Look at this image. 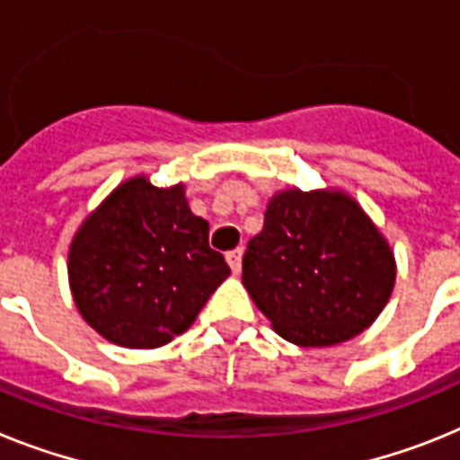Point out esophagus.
Masks as SVG:
<instances>
[{
  "mask_svg": "<svg viewBox=\"0 0 460 460\" xmlns=\"http://www.w3.org/2000/svg\"><path fill=\"white\" fill-rule=\"evenodd\" d=\"M226 261H229L231 270H234L235 275L241 273V266H243V250H241V247H235V250L226 252Z\"/></svg>",
  "mask_w": 460,
  "mask_h": 460,
  "instance_id": "1",
  "label": "esophagus"
}]
</instances>
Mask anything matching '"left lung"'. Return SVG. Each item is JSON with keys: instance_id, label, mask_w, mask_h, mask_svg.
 Masks as SVG:
<instances>
[{"instance_id": "1", "label": "left lung", "mask_w": 460, "mask_h": 460, "mask_svg": "<svg viewBox=\"0 0 460 460\" xmlns=\"http://www.w3.org/2000/svg\"><path fill=\"white\" fill-rule=\"evenodd\" d=\"M396 282V259L373 219L338 190H285L247 243L243 285L275 333L331 347L368 329Z\"/></svg>"}]
</instances>
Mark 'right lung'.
Listing matches in <instances>:
<instances>
[{
  "label": "right lung",
  "instance_id": "right-lung-1",
  "mask_svg": "<svg viewBox=\"0 0 460 460\" xmlns=\"http://www.w3.org/2000/svg\"><path fill=\"white\" fill-rule=\"evenodd\" d=\"M229 273L208 245V222L187 206L185 187L164 190L146 175L115 187L69 247L78 313L106 341L131 349L185 333Z\"/></svg>",
  "mask_w": 460,
  "mask_h": 460
}]
</instances>
